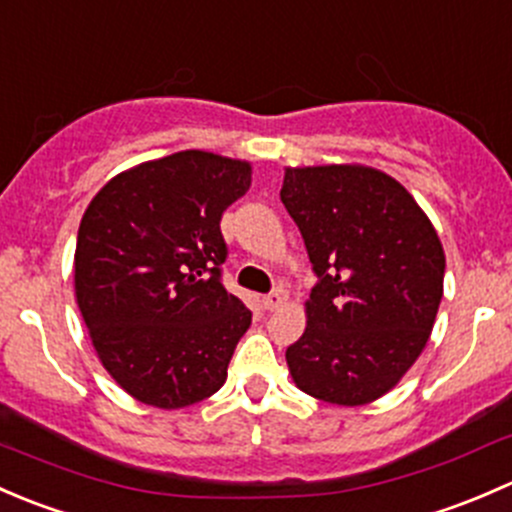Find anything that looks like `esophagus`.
<instances>
[{
    "instance_id": "esophagus-1",
    "label": "esophagus",
    "mask_w": 512,
    "mask_h": 512,
    "mask_svg": "<svg viewBox=\"0 0 512 512\" xmlns=\"http://www.w3.org/2000/svg\"><path fill=\"white\" fill-rule=\"evenodd\" d=\"M285 302H287V289H282V287L272 289L270 294H265V297H262L265 309H277V307H282Z\"/></svg>"
}]
</instances>
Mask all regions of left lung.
I'll use <instances>...</instances> for the list:
<instances>
[{"label":"left lung","instance_id":"8db88e82","mask_svg":"<svg viewBox=\"0 0 512 512\" xmlns=\"http://www.w3.org/2000/svg\"><path fill=\"white\" fill-rule=\"evenodd\" d=\"M280 198L317 275L289 374L327 404L376 401L426 347L443 297L441 240L399 180L364 165L287 168Z\"/></svg>","mask_w":512,"mask_h":512}]
</instances>
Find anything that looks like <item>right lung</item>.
I'll use <instances>...</instances> for the list:
<instances>
[{"label": "right lung", "mask_w": 512, "mask_h": 512, "mask_svg": "<svg viewBox=\"0 0 512 512\" xmlns=\"http://www.w3.org/2000/svg\"><path fill=\"white\" fill-rule=\"evenodd\" d=\"M252 168L180 151L108 180L76 237L81 317L108 374L133 399L183 409L213 396L252 312L223 285V213Z\"/></svg>", "instance_id": "right-lung-1"}]
</instances>
